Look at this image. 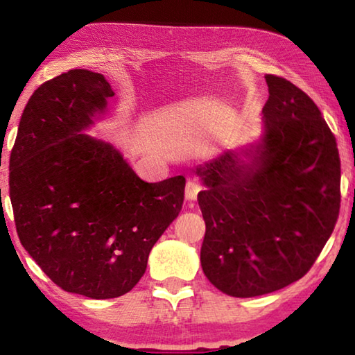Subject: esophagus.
I'll list each match as a JSON object with an SVG mask.
<instances>
[{"label": "esophagus", "mask_w": 355, "mask_h": 355, "mask_svg": "<svg viewBox=\"0 0 355 355\" xmlns=\"http://www.w3.org/2000/svg\"><path fill=\"white\" fill-rule=\"evenodd\" d=\"M199 191H200V184L197 182V178H189L188 183H186V199L191 202L196 200Z\"/></svg>", "instance_id": "1"}]
</instances>
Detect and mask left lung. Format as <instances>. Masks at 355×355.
<instances>
[{
    "instance_id": "obj_1",
    "label": "left lung",
    "mask_w": 355,
    "mask_h": 355,
    "mask_svg": "<svg viewBox=\"0 0 355 355\" xmlns=\"http://www.w3.org/2000/svg\"><path fill=\"white\" fill-rule=\"evenodd\" d=\"M264 78L261 136L194 169L207 225L202 269L233 297L261 296L304 277L340 211L338 148L321 111L290 81Z\"/></svg>"
}]
</instances>
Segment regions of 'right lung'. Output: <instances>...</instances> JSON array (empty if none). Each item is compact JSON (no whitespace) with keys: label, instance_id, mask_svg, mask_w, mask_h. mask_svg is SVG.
Returning <instances> with one entry per match:
<instances>
[{"label":"right lung","instance_id":"1","mask_svg":"<svg viewBox=\"0 0 355 355\" xmlns=\"http://www.w3.org/2000/svg\"><path fill=\"white\" fill-rule=\"evenodd\" d=\"M114 95L101 73L69 70L29 98L10 153L20 243L64 291H131L184 200L183 175L147 183L112 144L87 135Z\"/></svg>","mask_w":355,"mask_h":355}]
</instances>
